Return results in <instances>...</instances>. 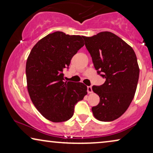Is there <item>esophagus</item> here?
<instances>
[{
  "mask_svg": "<svg viewBox=\"0 0 153 153\" xmlns=\"http://www.w3.org/2000/svg\"><path fill=\"white\" fill-rule=\"evenodd\" d=\"M87 91H88V94L93 93V90H92V87L91 86H88Z\"/></svg>",
  "mask_w": 153,
  "mask_h": 153,
  "instance_id": "obj_1",
  "label": "esophagus"
}]
</instances>
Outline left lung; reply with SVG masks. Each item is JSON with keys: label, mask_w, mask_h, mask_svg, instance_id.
Wrapping results in <instances>:
<instances>
[{"label": "left lung", "mask_w": 153, "mask_h": 153, "mask_svg": "<svg viewBox=\"0 0 153 153\" xmlns=\"http://www.w3.org/2000/svg\"><path fill=\"white\" fill-rule=\"evenodd\" d=\"M83 39L95 70L106 79L104 84L92 87L100 99L92 111L98 120L113 121L126 111L134 97L139 76L137 56L130 46L108 31Z\"/></svg>", "instance_id": "obj_1"}]
</instances>
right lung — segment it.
<instances>
[{
	"instance_id": "right-lung-1",
	"label": "right lung",
	"mask_w": 153,
	"mask_h": 153,
	"mask_svg": "<svg viewBox=\"0 0 153 153\" xmlns=\"http://www.w3.org/2000/svg\"><path fill=\"white\" fill-rule=\"evenodd\" d=\"M84 36L57 31L37 42L26 65L27 88L30 100L46 119L64 122L74 114V106L87 95L83 83L65 81L64 68L84 45Z\"/></svg>"
}]
</instances>
